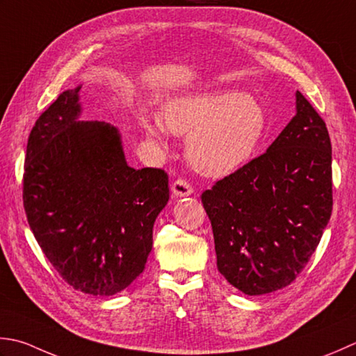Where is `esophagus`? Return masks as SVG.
<instances>
[{
	"instance_id": "obj_1",
	"label": "esophagus",
	"mask_w": 356,
	"mask_h": 356,
	"mask_svg": "<svg viewBox=\"0 0 356 356\" xmlns=\"http://www.w3.org/2000/svg\"><path fill=\"white\" fill-rule=\"evenodd\" d=\"M171 191L176 197H186V196H191V194H193V188H191L190 184L186 182V180L177 179L176 182L171 185Z\"/></svg>"
}]
</instances>
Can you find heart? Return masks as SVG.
<instances>
[{"instance_id":"1","label":"heart","mask_w":356,"mask_h":356,"mask_svg":"<svg viewBox=\"0 0 356 356\" xmlns=\"http://www.w3.org/2000/svg\"><path fill=\"white\" fill-rule=\"evenodd\" d=\"M149 140L162 145L170 129L190 134L186 154L205 176L220 177L242 168L267 134L266 109L241 90L180 95L163 106V118L142 115Z\"/></svg>"}]
</instances>
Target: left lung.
<instances>
[{"label":"left lung","instance_id":"8db88e82","mask_svg":"<svg viewBox=\"0 0 356 356\" xmlns=\"http://www.w3.org/2000/svg\"><path fill=\"white\" fill-rule=\"evenodd\" d=\"M218 270L250 296L287 287L332 214L329 131L296 90V115L262 156L202 193Z\"/></svg>","mask_w":356,"mask_h":356}]
</instances>
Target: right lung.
I'll list each match as a JSON object with an SVG mask.
<instances>
[{
	"label": "right lung",
	"mask_w": 356,
	"mask_h": 356,
	"mask_svg": "<svg viewBox=\"0 0 356 356\" xmlns=\"http://www.w3.org/2000/svg\"><path fill=\"white\" fill-rule=\"evenodd\" d=\"M80 89L58 95L31 131L23 202L38 245L75 290L111 296L142 273L168 174L127 163L115 127L80 120Z\"/></svg>",
	"instance_id": "1"
}]
</instances>
